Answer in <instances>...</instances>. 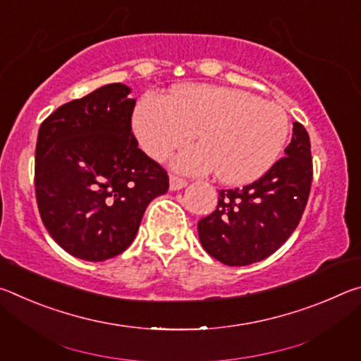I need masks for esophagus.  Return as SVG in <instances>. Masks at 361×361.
I'll return each instance as SVG.
<instances>
[{
  "label": "esophagus",
  "mask_w": 361,
  "mask_h": 361,
  "mask_svg": "<svg viewBox=\"0 0 361 361\" xmlns=\"http://www.w3.org/2000/svg\"><path fill=\"white\" fill-rule=\"evenodd\" d=\"M186 185H188L186 180L178 178V176L175 175H170V191H180V189H183Z\"/></svg>",
  "instance_id": "esophagus-1"
}]
</instances>
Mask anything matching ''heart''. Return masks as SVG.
Wrapping results in <instances>:
<instances>
[{
    "instance_id": "1",
    "label": "heart",
    "mask_w": 361,
    "mask_h": 361,
    "mask_svg": "<svg viewBox=\"0 0 361 361\" xmlns=\"http://www.w3.org/2000/svg\"><path fill=\"white\" fill-rule=\"evenodd\" d=\"M142 149L164 161L197 133L200 145L175 157L185 173H210L240 186L261 178L282 152L288 116L282 106L245 90L192 84L175 89L167 99L146 95L132 118Z\"/></svg>"
}]
</instances>
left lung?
Here are the masks:
<instances>
[{"instance_id":"8db88e82","label":"left lung","mask_w":361,"mask_h":361,"mask_svg":"<svg viewBox=\"0 0 361 361\" xmlns=\"http://www.w3.org/2000/svg\"><path fill=\"white\" fill-rule=\"evenodd\" d=\"M310 185L309 133L293 122L285 157L252 185L219 191L216 210L197 224L204 250L226 266H248L271 256L299 224Z\"/></svg>"}]
</instances>
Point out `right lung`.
I'll return each instance as SVG.
<instances>
[{
	"label": "right lung",
	"instance_id": "1",
	"mask_svg": "<svg viewBox=\"0 0 361 361\" xmlns=\"http://www.w3.org/2000/svg\"><path fill=\"white\" fill-rule=\"evenodd\" d=\"M113 82L57 108L42 121L35 154L36 202L46 229L84 261L121 255L135 239L169 175L138 148L135 99Z\"/></svg>",
	"mask_w": 361,
	"mask_h": 361
}]
</instances>
